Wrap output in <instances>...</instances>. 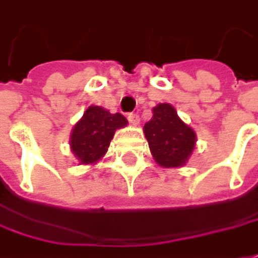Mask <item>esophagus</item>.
I'll list each match as a JSON object with an SVG mask.
<instances>
[{
  "instance_id": "esophagus-1",
  "label": "esophagus",
  "mask_w": 258,
  "mask_h": 258,
  "mask_svg": "<svg viewBox=\"0 0 258 258\" xmlns=\"http://www.w3.org/2000/svg\"><path fill=\"white\" fill-rule=\"evenodd\" d=\"M127 118L131 124H134V125H137L138 122H140V115H138L137 112H130L128 115H127Z\"/></svg>"
}]
</instances>
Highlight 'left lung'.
Listing matches in <instances>:
<instances>
[{"instance_id":"8db88e82","label":"left lung","mask_w":258,"mask_h":258,"mask_svg":"<svg viewBox=\"0 0 258 258\" xmlns=\"http://www.w3.org/2000/svg\"><path fill=\"white\" fill-rule=\"evenodd\" d=\"M151 154L161 167H180L194 150L196 133L182 122L173 105L158 104L144 125Z\"/></svg>"}]
</instances>
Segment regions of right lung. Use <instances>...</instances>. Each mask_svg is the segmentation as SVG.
I'll use <instances>...</instances> for the list:
<instances>
[{"label": "right lung", "mask_w": 258, "mask_h": 258, "mask_svg": "<svg viewBox=\"0 0 258 258\" xmlns=\"http://www.w3.org/2000/svg\"><path fill=\"white\" fill-rule=\"evenodd\" d=\"M124 125L127 118L122 114L91 105L73 130L71 150L83 164L95 163L107 153L115 130Z\"/></svg>", "instance_id": "add662e5"}]
</instances>
